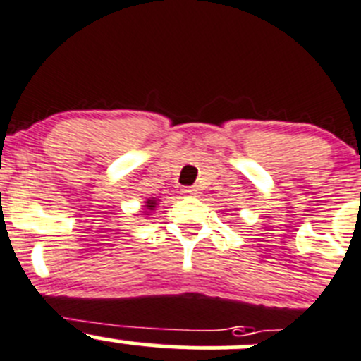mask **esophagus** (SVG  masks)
<instances>
[{
	"label": "esophagus",
	"mask_w": 361,
	"mask_h": 361,
	"mask_svg": "<svg viewBox=\"0 0 361 361\" xmlns=\"http://www.w3.org/2000/svg\"><path fill=\"white\" fill-rule=\"evenodd\" d=\"M183 194L188 195V197H195V195L199 194V188L197 187H188V188H183Z\"/></svg>",
	"instance_id": "esophagus-1"
}]
</instances>
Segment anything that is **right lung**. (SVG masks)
Wrapping results in <instances>:
<instances>
[{
	"label": "right lung",
	"instance_id": "right-lung-1",
	"mask_svg": "<svg viewBox=\"0 0 361 361\" xmlns=\"http://www.w3.org/2000/svg\"><path fill=\"white\" fill-rule=\"evenodd\" d=\"M159 202H160V199H157V197H149V199H146L145 206H142V215L148 216L149 213H152L153 209L157 208V204H159Z\"/></svg>",
	"mask_w": 361,
	"mask_h": 361
}]
</instances>
